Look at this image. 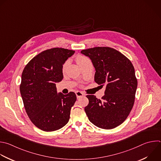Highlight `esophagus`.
Returning a JSON list of instances; mask_svg holds the SVG:
<instances>
[{
    "mask_svg": "<svg viewBox=\"0 0 161 161\" xmlns=\"http://www.w3.org/2000/svg\"><path fill=\"white\" fill-rule=\"evenodd\" d=\"M76 97H77L78 98H80L81 97H83L85 95V94L83 92H80V91L76 92Z\"/></svg>",
    "mask_w": 161,
    "mask_h": 161,
    "instance_id": "1",
    "label": "esophagus"
}]
</instances>
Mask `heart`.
Segmentation results:
<instances>
[{
    "instance_id": "1",
    "label": "heart",
    "mask_w": 161,
    "mask_h": 161,
    "mask_svg": "<svg viewBox=\"0 0 161 161\" xmlns=\"http://www.w3.org/2000/svg\"><path fill=\"white\" fill-rule=\"evenodd\" d=\"M75 60L76 61V63L78 64V65L80 66H81L83 63H85L86 61H88V59L84 56H82V55H77L75 58ZM68 61H66L63 65V67H62V71L64 72L68 66Z\"/></svg>"
}]
</instances>
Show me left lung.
Segmentation results:
<instances>
[{"instance_id":"1","label":"left lung","mask_w":161,"mask_h":161,"mask_svg":"<svg viewBox=\"0 0 161 161\" xmlns=\"http://www.w3.org/2000/svg\"><path fill=\"white\" fill-rule=\"evenodd\" d=\"M81 53L92 60L95 68V81L105 85V95L98 99L88 95L89 103L85 111L96 126L113 129L122 124L130 114L135 99L138 81L135 68L129 59L109 47H96Z\"/></svg>"}]
</instances>
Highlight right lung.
Listing matches in <instances>:
<instances>
[{"label":"right lung","instance_id":"1","mask_svg":"<svg viewBox=\"0 0 161 161\" xmlns=\"http://www.w3.org/2000/svg\"><path fill=\"white\" fill-rule=\"evenodd\" d=\"M75 52L59 47L45 50L23 71L19 89L25 111L33 124L44 131L59 130L69 121L76 94L58 93L56 83L63 80V65Z\"/></svg>","mask_w":161,"mask_h":161}]
</instances>
